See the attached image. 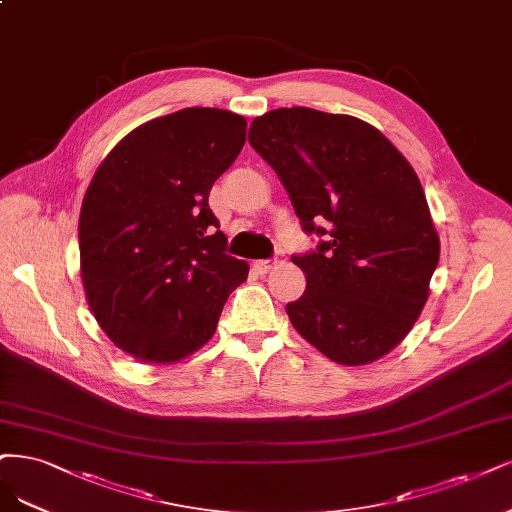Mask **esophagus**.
<instances>
[{"label":"esophagus","instance_id":"1","mask_svg":"<svg viewBox=\"0 0 512 512\" xmlns=\"http://www.w3.org/2000/svg\"><path fill=\"white\" fill-rule=\"evenodd\" d=\"M277 264H279L277 258H264V260H256V262L252 264V269H254L258 275H267V273H271L273 269H277Z\"/></svg>","mask_w":512,"mask_h":512}]
</instances>
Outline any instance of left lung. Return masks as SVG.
I'll use <instances>...</instances> for the list:
<instances>
[{"label":"left lung","mask_w":512,"mask_h":512,"mask_svg":"<svg viewBox=\"0 0 512 512\" xmlns=\"http://www.w3.org/2000/svg\"><path fill=\"white\" fill-rule=\"evenodd\" d=\"M252 148L279 175L303 231L320 241L292 262L307 290L292 326L332 362L392 351L428 301L440 243L417 173L368 122L311 108L252 120Z\"/></svg>","instance_id":"left-lung-1"}]
</instances>
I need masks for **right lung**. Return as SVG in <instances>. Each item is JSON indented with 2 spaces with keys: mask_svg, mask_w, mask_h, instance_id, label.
<instances>
[{
  "mask_svg": "<svg viewBox=\"0 0 512 512\" xmlns=\"http://www.w3.org/2000/svg\"><path fill=\"white\" fill-rule=\"evenodd\" d=\"M243 116L186 108L131 131L82 201L78 239L88 305L137 360L178 362L216 332L250 264L226 254L209 190L245 144Z\"/></svg>",
  "mask_w": 512,
  "mask_h": 512,
  "instance_id": "1",
  "label": "right lung"
}]
</instances>
